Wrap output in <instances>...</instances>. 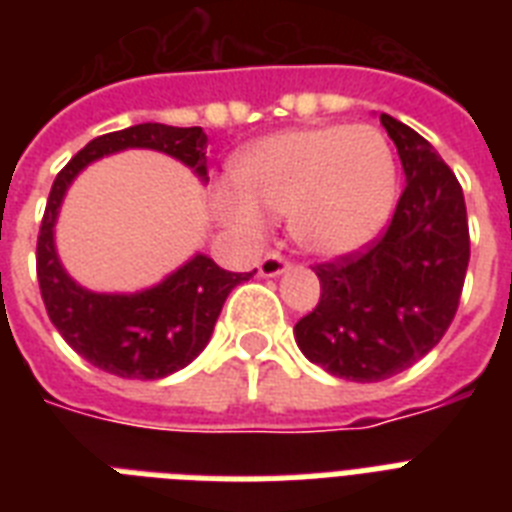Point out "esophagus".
<instances>
[{"label": "esophagus", "instance_id": "1", "mask_svg": "<svg viewBox=\"0 0 512 512\" xmlns=\"http://www.w3.org/2000/svg\"><path fill=\"white\" fill-rule=\"evenodd\" d=\"M260 276H265V279H273V276H281V273L289 271V260H284L281 255H276V252H268V255L260 260Z\"/></svg>", "mask_w": 512, "mask_h": 512}]
</instances>
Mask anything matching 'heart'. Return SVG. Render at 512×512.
Masks as SVG:
<instances>
[{
  "mask_svg": "<svg viewBox=\"0 0 512 512\" xmlns=\"http://www.w3.org/2000/svg\"><path fill=\"white\" fill-rule=\"evenodd\" d=\"M239 191L217 193V212L241 236L265 231L263 212L287 215L300 249L345 257L385 228L396 204V159L369 124H327L268 135L236 162Z\"/></svg>",
  "mask_w": 512,
  "mask_h": 512,
  "instance_id": "heart-1",
  "label": "heart"
}]
</instances>
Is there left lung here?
<instances>
[{"label":"left lung","mask_w":512,"mask_h":512,"mask_svg":"<svg viewBox=\"0 0 512 512\" xmlns=\"http://www.w3.org/2000/svg\"><path fill=\"white\" fill-rule=\"evenodd\" d=\"M406 188L388 231L358 255L316 265L321 300L295 324L297 348L329 374L380 382L417 364L452 324L468 273L465 196L428 140L388 114Z\"/></svg>","instance_id":"obj_1"}]
</instances>
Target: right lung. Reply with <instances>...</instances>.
Returning a JSON list of instances; mask_svg holds the SVG:
<instances>
[{"mask_svg": "<svg viewBox=\"0 0 512 512\" xmlns=\"http://www.w3.org/2000/svg\"><path fill=\"white\" fill-rule=\"evenodd\" d=\"M127 148L162 151L191 167L201 183L209 180L207 135L201 127L146 122L90 140L52 183L36 241V276L47 316L79 356L124 380H162L207 348L225 297L255 271H223L199 252L159 284L132 295L92 292L76 284L55 249L60 204L84 167Z\"/></svg>", "mask_w": 512, "mask_h": 512, "instance_id": "add662e5", "label": "right lung"}]
</instances>
